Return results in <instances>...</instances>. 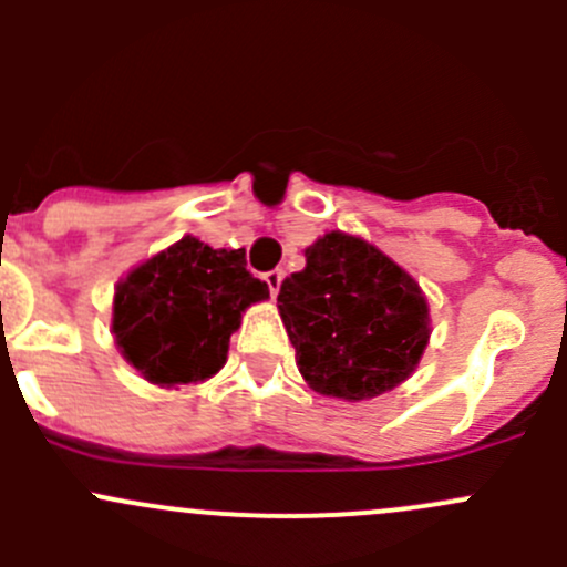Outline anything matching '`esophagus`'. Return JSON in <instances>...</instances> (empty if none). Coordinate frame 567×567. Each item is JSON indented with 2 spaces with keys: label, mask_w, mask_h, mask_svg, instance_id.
Masks as SVG:
<instances>
[{
  "label": "esophagus",
  "mask_w": 567,
  "mask_h": 567,
  "mask_svg": "<svg viewBox=\"0 0 567 567\" xmlns=\"http://www.w3.org/2000/svg\"><path fill=\"white\" fill-rule=\"evenodd\" d=\"M282 277H285V274L279 271V268H274V271H268L266 277H262V279H266L268 290H271V296L279 293V285H282Z\"/></svg>",
  "instance_id": "1"
}]
</instances>
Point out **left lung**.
Wrapping results in <instances>:
<instances>
[{
    "instance_id": "left-lung-1",
    "label": "left lung",
    "mask_w": 567,
    "mask_h": 567,
    "mask_svg": "<svg viewBox=\"0 0 567 567\" xmlns=\"http://www.w3.org/2000/svg\"><path fill=\"white\" fill-rule=\"evenodd\" d=\"M277 296L279 318L310 390L348 403L392 392L420 364L431 312L420 282L390 255L331 230Z\"/></svg>"
}]
</instances>
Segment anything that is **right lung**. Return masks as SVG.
Returning <instances> with one entry per match:
<instances>
[{"label":"right lung","mask_w":567,"mask_h":567,"mask_svg":"<svg viewBox=\"0 0 567 567\" xmlns=\"http://www.w3.org/2000/svg\"><path fill=\"white\" fill-rule=\"evenodd\" d=\"M266 299L268 285L247 271V251L183 236L120 279L112 334L151 384H203L225 368L244 312Z\"/></svg>","instance_id":"obj_1"}]
</instances>
